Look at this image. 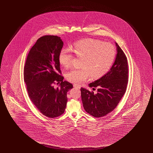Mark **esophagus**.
Segmentation results:
<instances>
[{
	"label": "esophagus",
	"instance_id": "obj_1",
	"mask_svg": "<svg viewBox=\"0 0 153 153\" xmlns=\"http://www.w3.org/2000/svg\"><path fill=\"white\" fill-rule=\"evenodd\" d=\"M74 87L75 88H77V89H80V87L78 86V85H74Z\"/></svg>",
	"mask_w": 153,
	"mask_h": 153
}]
</instances>
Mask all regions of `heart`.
Instances as JSON below:
<instances>
[{"label": "heart", "mask_w": 153, "mask_h": 153, "mask_svg": "<svg viewBox=\"0 0 153 153\" xmlns=\"http://www.w3.org/2000/svg\"><path fill=\"white\" fill-rule=\"evenodd\" d=\"M79 58H82L80 69H73L67 72V80L81 84L89 79L99 78L108 71L114 61L116 51L113 45L94 39L82 40L71 48ZM70 48H63L59 54L60 64L65 68L71 66L73 56Z\"/></svg>", "instance_id": "obj_1"}]
</instances>
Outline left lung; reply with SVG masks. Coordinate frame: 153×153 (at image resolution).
<instances>
[{
  "label": "left lung",
  "mask_w": 153,
  "mask_h": 153,
  "mask_svg": "<svg viewBox=\"0 0 153 153\" xmlns=\"http://www.w3.org/2000/svg\"><path fill=\"white\" fill-rule=\"evenodd\" d=\"M115 42L117 54L111 69L101 78L88 85L89 87L97 88V93L81 88L83 108L95 117H104L113 111L125 93L127 88V59L121 48Z\"/></svg>",
  "instance_id": "obj_1"
}]
</instances>
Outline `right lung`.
Segmentation results:
<instances>
[{"instance_id":"obj_1","label":"right lung","mask_w":153,"mask_h":153,"mask_svg":"<svg viewBox=\"0 0 153 153\" xmlns=\"http://www.w3.org/2000/svg\"><path fill=\"white\" fill-rule=\"evenodd\" d=\"M64 45L61 38L45 36L37 40L30 51L24 67V81L28 97L46 117L54 118L63 114L66 107L67 93L73 85L61 73L58 56ZM56 82L60 88L54 89Z\"/></svg>"}]
</instances>
